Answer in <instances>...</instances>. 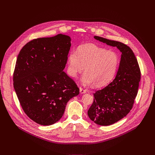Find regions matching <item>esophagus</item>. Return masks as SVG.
Returning a JSON list of instances; mask_svg holds the SVG:
<instances>
[{"label": "esophagus", "instance_id": "34e87169", "mask_svg": "<svg viewBox=\"0 0 155 155\" xmlns=\"http://www.w3.org/2000/svg\"><path fill=\"white\" fill-rule=\"evenodd\" d=\"M80 93L81 94H84V93H86V90H83L82 87H80Z\"/></svg>", "mask_w": 155, "mask_h": 155}]
</instances>
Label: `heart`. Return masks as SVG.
I'll list each match as a JSON object with an SVG mask.
<instances>
[{"mask_svg": "<svg viewBox=\"0 0 155 155\" xmlns=\"http://www.w3.org/2000/svg\"><path fill=\"white\" fill-rule=\"evenodd\" d=\"M68 61L69 75L76 77L85 67L84 74L81 79L82 83H93L95 87L105 86L111 81L120 64V58L115 51L107 50L93 43L81 45L77 53L71 51Z\"/></svg>", "mask_w": 155, "mask_h": 155, "instance_id": "1", "label": "heart"}]
</instances>
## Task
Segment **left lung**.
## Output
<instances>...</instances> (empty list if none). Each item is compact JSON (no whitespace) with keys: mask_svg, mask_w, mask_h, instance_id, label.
Wrapping results in <instances>:
<instances>
[{"mask_svg":"<svg viewBox=\"0 0 155 155\" xmlns=\"http://www.w3.org/2000/svg\"><path fill=\"white\" fill-rule=\"evenodd\" d=\"M94 38L107 45L116 47L121 56L114 80L94 93V101L87 115L96 124L109 126L126 117L133 106L137 94L140 71L132 50L125 44L101 37Z\"/></svg>","mask_w":155,"mask_h":155,"instance_id":"1","label":"left lung"}]
</instances>
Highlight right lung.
<instances>
[{
  "label": "right lung",
  "mask_w": 155,
  "mask_h": 155,
  "mask_svg": "<svg viewBox=\"0 0 155 155\" xmlns=\"http://www.w3.org/2000/svg\"><path fill=\"white\" fill-rule=\"evenodd\" d=\"M71 38L64 34L34 39L18 56L13 74L14 89L28 117L49 126L62 117L68 101L79 88L65 72Z\"/></svg>",
  "instance_id": "right-lung-1"
}]
</instances>
